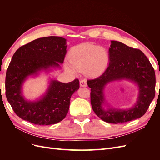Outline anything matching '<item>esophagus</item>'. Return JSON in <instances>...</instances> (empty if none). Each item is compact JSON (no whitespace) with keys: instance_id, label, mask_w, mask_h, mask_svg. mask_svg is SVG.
I'll use <instances>...</instances> for the list:
<instances>
[{"instance_id":"obj_1","label":"esophagus","mask_w":160,"mask_h":160,"mask_svg":"<svg viewBox=\"0 0 160 160\" xmlns=\"http://www.w3.org/2000/svg\"><path fill=\"white\" fill-rule=\"evenodd\" d=\"M80 86L81 87H87L88 86V84H87V81L85 79H82L80 81Z\"/></svg>"}]
</instances>
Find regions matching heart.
Masks as SVG:
<instances>
[{
    "instance_id": "heart-1",
    "label": "heart",
    "mask_w": 160,
    "mask_h": 160,
    "mask_svg": "<svg viewBox=\"0 0 160 160\" xmlns=\"http://www.w3.org/2000/svg\"><path fill=\"white\" fill-rule=\"evenodd\" d=\"M71 65H65L67 71H84L88 76H97L105 70L109 61L108 52L105 48L89 43H83L72 48L69 55Z\"/></svg>"
}]
</instances>
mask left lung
Returning <instances> with one entry per match:
<instances>
[{"label":"left lung","instance_id":"obj_1","mask_svg":"<svg viewBox=\"0 0 160 160\" xmlns=\"http://www.w3.org/2000/svg\"><path fill=\"white\" fill-rule=\"evenodd\" d=\"M108 52L107 69L98 78L87 82L91 88L92 108L100 119L110 123H123L141 118L155 97L156 75L153 67L142 51L119 41H111ZM123 80L133 82L138 89L137 101L128 109L113 107L104 96V89L109 83Z\"/></svg>","mask_w":160,"mask_h":160}]
</instances>
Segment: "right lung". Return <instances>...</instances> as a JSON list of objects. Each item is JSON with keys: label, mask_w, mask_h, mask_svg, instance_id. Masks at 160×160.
I'll return each instance as SVG.
<instances>
[{"label": "right lung", "mask_w": 160, "mask_h": 160, "mask_svg": "<svg viewBox=\"0 0 160 160\" xmlns=\"http://www.w3.org/2000/svg\"><path fill=\"white\" fill-rule=\"evenodd\" d=\"M67 39L47 37L34 40L14 52L6 73V97L19 118L37 125L55 124L68 113L71 95L79 88L76 79L62 83L49 77L46 91L35 100L23 94V85L29 77L61 69L67 52Z\"/></svg>", "instance_id": "obj_1"}]
</instances>
